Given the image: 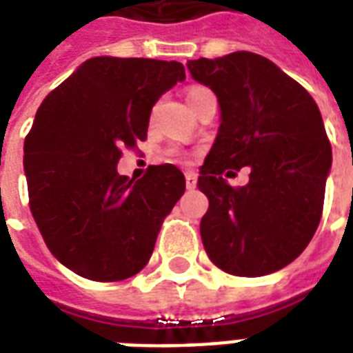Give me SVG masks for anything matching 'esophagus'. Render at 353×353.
<instances>
[{"instance_id": "obj_1", "label": "esophagus", "mask_w": 353, "mask_h": 353, "mask_svg": "<svg viewBox=\"0 0 353 353\" xmlns=\"http://www.w3.org/2000/svg\"><path fill=\"white\" fill-rule=\"evenodd\" d=\"M196 181H199V176H196L194 172H187V174H185V185H187V189H194V187H196Z\"/></svg>"}]
</instances>
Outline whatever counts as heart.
<instances>
[{
    "label": "heart",
    "instance_id": "heart-1",
    "mask_svg": "<svg viewBox=\"0 0 353 353\" xmlns=\"http://www.w3.org/2000/svg\"><path fill=\"white\" fill-rule=\"evenodd\" d=\"M206 94H210L208 88H202V87L191 88V90H189V96H187V98H189V103H191V108L200 100V98H202V96H206Z\"/></svg>",
    "mask_w": 353,
    "mask_h": 353
}]
</instances>
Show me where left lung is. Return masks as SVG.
<instances>
[{
  "label": "left lung",
  "mask_w": 353,
  "mask_h": 353,
  "mask_svg": "<svg viewBox=\"0 0 353 353\" xmlns=\"http://www.w3.org/2000/svg\"><path fill=\"white\" fill-rule=\"evenodd\" d=\"M192 79L212 88L221 124L199 189L210 200L200 236L215 266L265 276L295 261L318 229L333 154L316 101L268 58L238 50L189 60ZM252 170L244 188L224 176Z\"/></svg>",
  "instance_id": "8db88e82"
}]
</instances>
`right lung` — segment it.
I'll return each mask as SVG.
<instances>
[{
    "label": "right lung",
    "instance_id": "right-lung-1",
    "mask_svg": "<svg viewBox=\"0 0 353 353\" xmlns=\"http://www.w3.org/2000/svg\"><path fill=\"white\" fill-rule=\"evenodd\" d=\"M181 81L174 60L88 58L37 109L24 141L30 210L50 253L83 278L138 274L185 192L174 164L138 181L117 172L121 147L147 138L153 105Z\"/></svg>",
    "mask_w": 353,
    "mask_h": 353
}]
</instances>
